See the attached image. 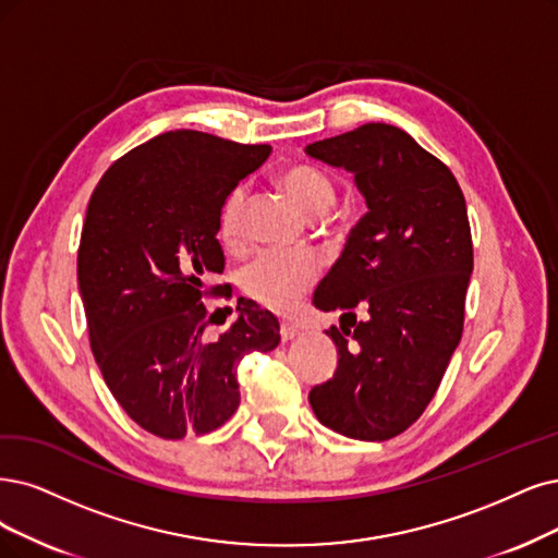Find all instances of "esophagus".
Instances as JSON below:
<instances>
[{
    "instance_id": "esophagus-1",
    "label": "esophagus",
    "mask_w": 558,
    "mask_h": 558,
    "mask_svg": "<svg viewBox=\"0 0 558 558\" xmlns=\"http://www.w3.org/2000/svg\"><path fill=\"white\" fill-rule=\"evenodd\" d=\"M299 333H301V326L299 324H294V322H282L280 324V338H282V342L294 340Z\"/></svg>"
}]
</instances>
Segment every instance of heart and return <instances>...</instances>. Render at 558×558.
<instances>
[{"mask_svg": "<svg viewBox=\"0 0 558 558\" xmlns=\"http://www.w3.org/2000/svg\"><path fill=\"white\" fill-rule=\"evenodd\" d=\"M280 185L307 216H324L333 209L338 189L331 174L311 162H296L282 170ZM245 193L241 189L227 195L218 234L225 245H236L243 230ZM319 278V264L311 253H264L243 268V292L274 313H290L313 290Z\"/></svg>", "mask_w": 558, "mask_h": 558, "instance_id": "obj_1", "label": "heart"}]
</instances>
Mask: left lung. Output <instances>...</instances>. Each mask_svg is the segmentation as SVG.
<instances>
[{
	"mask_svg": "<svg viewBox=\"0 0 558 558\" xmlns=\"http://www.w3.org/2000/svg\"><path fill=\"white\" fill-rule=\"evenodd\" d=\"M305 154L352 172L367 204L313 299L342 317L326 331L338 367L311 390V407L349 439H393L435 398L462 338L473 271L466 202L446 165L390 123L319 140Z\"/></svg>",
	"mask_w": 558,
	"mask_h": 558,
	"instance_id": "obj_1",
	"label": "left lung"
}]
</instances>
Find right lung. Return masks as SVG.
Segmentation results:
<instances>
[{
    "label": "right lung",
    "mask_w": 558,
    "mask_h": 558,
    "mask_svg": "<svg viewBox=\"0 0 558 558\" xmlns=\"http://www.w3.org/2000/svg\"><path fill=\"white\" fill-rule=\"evenodd\" d=\"M271 154L199 131H170L121 156L92 193L77 247L89 342L110 393L160 439L206 435L239 407L236 365L280 342L251 299L220 336L204 299L222 274V204Z\"/></svg>",
    "instance_id": "obj_1"
}]
</instances>
